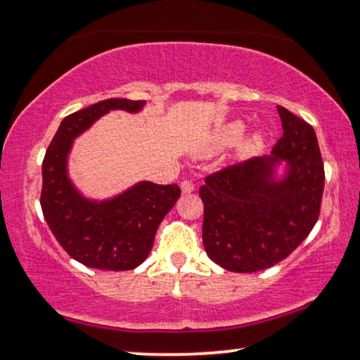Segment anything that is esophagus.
Here are the masks:
<instances>
[{"mask_svg": "<svg viewBox=\"0 0 360 360\" xmlns=\"http://www.w3.org/2000/svg\"><path fill=\"white\" fill-rule=\"evenodd\" d=\"M180 188H181V193H185V195H188V193H193V191H195V185H193L191 181H188V180L181 181Z\"/></svg>", "mask_w": 360, "mask_h": 360, "instance_id": "1", "label": "esophagus"}]
</instances>
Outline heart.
<instances>
[{
	"instance_id": "heart-1",
	"label": "heart",
	"mask_w": 360,
	"mask_h": 360,
	"mask_svg": "<svg viewBox=\"0 0 360 360\" xmlns=\"http://www.w3.org/2000/svg\"><path fill=\"white\" fill-rule=\"evenodd\" d=\"M245 130H246V125L245 122H241V120H233V122L219 127L211 138V143H209V146L206 149V154L220 151V149H225L231 145H235L236 141H240V138L243 136V134H245ZM264 140L265 136L262 131L259 130L252 131V134L248 135L245 140L241 141L240 148H238V154H240L241 158L254 156V154L262 149Z\"/></svg>"
}]
</instances>
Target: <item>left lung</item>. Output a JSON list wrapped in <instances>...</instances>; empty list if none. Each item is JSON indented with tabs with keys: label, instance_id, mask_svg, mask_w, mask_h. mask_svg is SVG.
I'll return each instance as SVG.
<instances>
[{
	"label": "left lung",
	"instance_id": "left-lung-1",
	"mask_svg": "<svg viewBox=\"0 0 360 360\" xmlns=\"http://www.w3.org/2000/svg\"><path fill=\"white\" fill-rule=\"evenodd\" d=\"M276 110L283 136L272 154L209 175L199 188L204 248L230 272L251 274L283 261L319 219L325 172L317 136L288 109Z\"/></svg>",
	"mask_w": 360,
	"mask_h": 360
}]
</instances>
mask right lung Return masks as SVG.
<instances>
[{"instance_id": "add662e5", "label": "right lung", "mask_w": 360, "mask_h": 360, "mask_svg": "<svg viewBox=\"0 0 360 360\" xmlns=\"http://www.w3.org/2000/svg\"><path fill=\"white\" fill-rule=\"evenodd\" d=\"M146 101L104 99L63 119L43 159V215L72 259L91 269L131 270L153 250L159 224L175 206L180 188L143 180L108 199L86 198L69 176L74 140L110 110L136 114Z\"/></svg>"}]
</instances>
